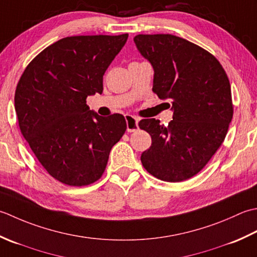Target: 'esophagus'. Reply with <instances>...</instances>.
Instances as JSON below:
<instances>
[{
	"label": "esophagus",
	"mask_w": 257,
	"mask_h": 257,
	"mask_svg": "<svg viewBox=\"0 0 257 257\" xmlns=\"http://www.w3.org/2000/svg\"><path fill=\"white\" fill-rule=\"evenodd\" d=\"M125 119H126V126H127V132H135V131L139 130V121L140 118L132 116V115H126L125 116Z\"/></svg>",
	"instance_id": "esophagus-1"
}]
</instances>
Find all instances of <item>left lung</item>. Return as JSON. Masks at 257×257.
<instances>
[{"label": "left lung", "instance_id": "obj_1", "mask_svg": "<svg viewBox=\"0 0 257 257\" xmlns=\"http://www.w3.org/2000/svg\"><path fill=\"white\" fill-rule=\"evenodd\" d=\"M140 53L154 70L153 92L172 105L167 126L145 118L139 126L152 138L141 155L156 179L182 182L196 175L224 142L233 117L231 85L221 63L192 42L172 34H139Z\"/></svg>", "mask_w": 257, "mask_h": 257}]
</instances>
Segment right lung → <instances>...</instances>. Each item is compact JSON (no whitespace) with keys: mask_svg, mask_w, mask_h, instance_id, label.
<instances>
[{"mask_svg":"<svg viewBox=\"0 0 257 257\" xmlns=\"http://www.w3.org/2000/svg\"><path fill=\"white\" fill-rule=\"evenodd\" d=\"M128 34L67 36L31 61L18 83L15 112L42 166L63 184L85 186L105 171L126 131L122 114L99 116L86 97L103 92V75Z\"/></svg>","mask_w":257,"mask_h":257,"instance_id":"obj_1","label":"right lung"}]
</instances>
